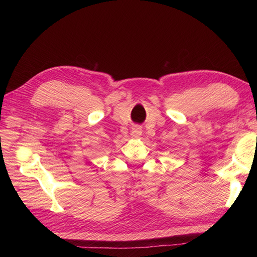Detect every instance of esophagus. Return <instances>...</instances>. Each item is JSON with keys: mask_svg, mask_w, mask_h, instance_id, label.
Segmentation results:
<instances>
[{"mask_svg": "<svg viewBox=\"0 0 257 257\" xmlns=\"http://www.w3.org/2000/svg\"><path fill=\"white\" fill-rule=\"evenodd\" d=\"M132 135H133V136H134L135 138H138V137L142 135V128L139 127V125H135V127L133 128Z\"/></svg>", "mask_w": 257, "mask_h": 257, "instance_id": "esophagus-1", "label": "esophagus"}]
</instances>
